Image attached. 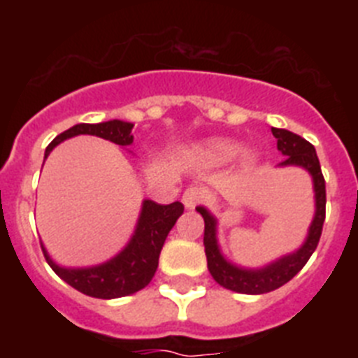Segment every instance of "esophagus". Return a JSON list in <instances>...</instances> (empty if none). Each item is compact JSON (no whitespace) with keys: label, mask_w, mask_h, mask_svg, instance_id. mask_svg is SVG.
<instances>
[{"label":"esophagus","mask_w":358,"mask_h":358,"mask_svg":"<svg viewBox=\"0 0 358 358\" xmlns=\"http://www.w3.org/2000/svg\"><path fill=\"white\" fill-rule=\"evenodd\" d=\"M202 201H204V189L199 188V186H189L182 194V202H185L186 208H195Z\"/></svg>","instance_id":"1"}]
</instances>
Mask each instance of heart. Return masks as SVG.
Returning a JSON list of instances; mask_svg holds the SVG:
<instances>
[{
	"label": "heart",
	"instance_id": "heart-1",
	"mask_svg": "<svg viewBox=\"0 0 358 358\" xmlns=\"http://www.w3.org/2000/svg\"><path fill=\"white\" fill-rule=\"evenodd\" d=\"M240 150V145L233 140H226V138H217V140H210L204 145L197 148V154L202 159L210 161V163H224L229 161L231 157H235ZM243 161L245 163H252L255 156L251 152L243 154Z\"/></svg>",
	"mask_w": 358,
	"mask_h": 358
}]
</instances>
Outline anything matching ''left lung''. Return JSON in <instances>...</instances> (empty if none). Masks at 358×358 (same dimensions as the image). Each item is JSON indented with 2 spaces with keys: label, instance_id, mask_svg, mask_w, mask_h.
<instances>
[{
  "label": "left lung",
  "instance_id": "8db88e82",
  "mask_svg": "<svg viewBox=\"0 0 358 358\" xmlns=\"http://www.w3.org/2000/svg\"><path fill=\"white\" fill-rule=\"evenodd\" d=\"M271 131H273V136L278 140V150L285 156V159L280 163L281 166H287V164L303 166L305 170H308L312 179H314L315 217L312 226H310L306 242L303 243V248L299 251L283 256L281 260L274 262V264L267 265L264 268L248 271V268L231 265L220 255L217 245V235H215L217 220L208 213V210L199 206L197 211L204 218V251H206L208 268H210L211 276H213L218 285L233 290V292L265 294L280 289L281 285H285L287 281L292 280L305 267L312 252L317 248L322 233V224H324V217H327V182H324V177H322L321 164H319V157L315 154L314 145L308 143L301 136L285 131V129L273 127Z\"/></svg>",
  "mask_w": 358,
  "mask_h": 358
}]
</instances>
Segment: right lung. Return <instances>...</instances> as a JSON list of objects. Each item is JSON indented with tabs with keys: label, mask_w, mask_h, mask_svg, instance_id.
I'll return each mask as SVG.
<instances>
[{
	"label": "right lung",
	"mask_w": 358,
	"mask_h": 358,
	"mask_svg": "<svg viewBox=\"0 0 358 358\" xmlns=\"http://www.w3.org/2000/svg\"><path fill=\"white\" fill-rule=\"evenodd\" d=\"M132 127H134L132 123L122 122V120H110V122L103 123H78L75 127L57 136L55 140L46 147L44 157L48 156L53 147H57L61 141L78 134H93L116 145H122V147H127L132 143ZM182 211H185V206L181 202L157 204L154 201H145L134 236L131 238L127 248L113 260L98 265V267H59L50 260L48 252L44 251L43 245L41 248H43L44 258L53 268V273L73 289H77L78 292L98 297V299H115V297L129 296V294L145 289L150 283L156 274L164 240Z\"/></svg>",
	"instance_id": "right-lung-1"
}]
</instances>
